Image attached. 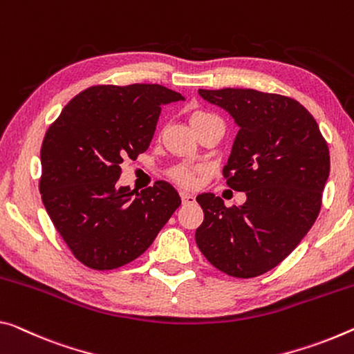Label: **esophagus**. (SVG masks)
Here are the masks:
<instances>
[{"label":"esophagus","instance_id":"esophagus-1","mask_svg":"<svg viewBox=\"0 0 354 354\" xmlns=\"http://www.w3.org/2000/svg\"><path fill=\"white\" fill-rule=\"evenodd\" d=\"M180 198H182V201H183V204H192V203H194V194H192V193H188V192H180Z\"/></svg>","mask_w":354,"mask_h":354}]
</instances>
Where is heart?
I'll use <instances>...</instances> for the list:
<instances>
[{
    "instance_id": "heart-1",
    "label": "heart",
    "mask_w": 354,
    "mask_h": 354,
    "mask_svg": "<svg viewBox=\"0 0 354 354\" xmlns=\"http://www.w3.org/2000/svg\"><path fill=\"white\" fill-rule=\"evenodd\" d=\"M209 117H214V115L205 111H194V112H192V115H189V123H192V127H193L194 123L205 120V118H209ZM172 178L180 185H183V187H192V185L194 183V171L187 169V167H177V169L172 171Z\"/></svg>"
}]
</instances>
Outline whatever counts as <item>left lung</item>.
<instances>
[{
  "mask_svg": "<svg viewBox=\"0 0 354 354\" xmlns=\"http://www.w3.org/2000/svg\"><path fill=\"white\" fill-rule=\"evenodd\" d=\"M239 127L223 176L245 192L243 205L226 207L199 194L204 221L196 243L212 266L237 279L279 266L313 226L322 209L330 160L318 123L301 102L252 88L199 90Z\"/></svg>",
  "mask_w": 354,
  "mask_h": 354,
  "instance_id": "8db88e82",
  "label": "left lung"
}]
</instances>
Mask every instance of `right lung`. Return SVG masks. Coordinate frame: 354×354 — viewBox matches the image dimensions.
<instances>
[{
    "instance_id": "right-lung-1",
    "label": "right lung",
    "mask_w": 354,
    "mask_h": 354,
    "mask_svg": "<svg viewBox=\"0 0 354 354\" xmlns=\"http://www.w3.org/2000/svg\"><path fill=\"white\" fill-rule=\"evenodd\" d=\"M185 97L162 85H96L74 96L47 129L39 192L55 230L86 268L111 270L140 257L180 205L158 180L118 187L123 160L149 149L161 106Z\"/></svg>"
}]
</instances>
